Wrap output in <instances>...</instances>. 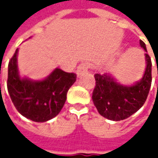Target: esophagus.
<instances>
[{
  "label": "esophagus",
  "instance_id": "obj_1",
  "mask_svg": "<svg viewBox=\"0 0 158 158\" xmlns=\"http://www.w3.org/2000/svg\"><path fill=\"white\" fill-rule=\"evenodd\" d=\"M89 67V64L87 63V62H85V63H82L81 65H79V66H78V68H77V70H76V74H77V76H82V74L86 73V72L88 71Z\"/></svg>",
  "mask_w": 158,
  "mask_h": 158
}]
</instances>
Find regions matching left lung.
<instances>
[{"instance_id": "8db88e82", "label": "left lung", "mask_w": 158, "mask_h": 158, "mask_svg": "<svg viewBox=\"0 0 158 158\" xmlns=\"http://www.w3.org/2000/svg\"><path fill=\"white\" fill-rule=\"evenodd\" d=\"M140 46L147 52L145 43L140 40ZM146 69L143 78L133 85H122L111 75H95L92 100L99 114L113 121L130 117L144 105L151 86V60L145 53Z\"/></svg>"}]
</instances>
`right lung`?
I'll return each mask as SVG.
<instances>
[{"mask_svg": "<svg viewBox=\"0 0 158 158\" xmlns=\"http://www.w3.org/2000/svg\"><path fill=\"white\" fill-rule=\"evenodd\" d=\"M18 48L9 60L8 91L16 110L35 122H45L57 116L67 99V93L76 80L74 73L55 69L43 80L21 77L17 67Z\"/></svg>", "mask_w": 158, "mask_h": 158, "instance_id": "add662e5", "label": "right lung"}]
</instances>
